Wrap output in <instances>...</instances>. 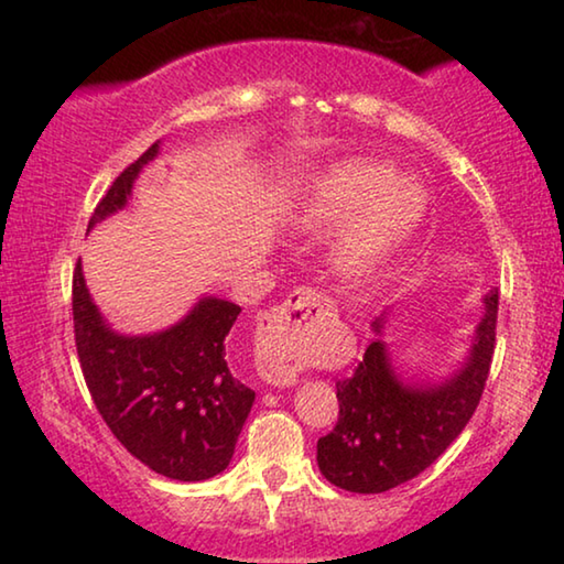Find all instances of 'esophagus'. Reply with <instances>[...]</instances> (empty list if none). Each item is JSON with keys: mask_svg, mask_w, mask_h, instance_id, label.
Wrapping results in <instances>:
<instances>
[{"mask_svg": "<svg viewBox=\"0 0 564 564\" xmlns=\"http://www.w3.org/2000/svg\"><path fill=\"white\" fill-rule=\"evenodd\" d=\"M333 318V301L316 289H295L289 299L265 311L256 330V366L265 383L295 386L311 343Z\"/></svg>", "mask_w": 564, "mask_h": 564, "instance_id": "obj_1", "label": "esophagus"}]
</instances>
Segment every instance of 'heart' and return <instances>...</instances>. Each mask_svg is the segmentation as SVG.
<instances>
[{"label": "heart", "instance_id": "obj_1", "mask_svg": "<svg viewBox=\"0 0 564 564\" xmlns=\"http://www.w3.org/2000/svg\"><path fill=\"white\" fill-rule=\"evenodd\" d=\"M427 204V188L413 176H398L393 164L346 159L313 181L293 226L316 238L348 226L338 243V269L348 279H368L403 251Z\"/></svg>", "mask_w": 564, "mask_h": 564}]
</instances>
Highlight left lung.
Listing matches in <instances>:
<instances>
[{
	"label": "left lung",
	"instance_id": "8db88e82",
	"mask_svg": "<svg viewBox=\"0 0 564 564\" xmlns=\"http://www.w3.org/2000/svg\"><path fill=\"white\" fill-rule=\"evenodd\" d=\"M498 299V289L485 295L470 356L443 383H403L386 343H370L352 376L336 383L338 423L318 441V467L328 482L348 492H386L447 451L480 403L495 352ZM373 328L380 333L383 318Z\"/></svg>",
	"mask_w": 564,
	"mask_h": 564
}]
</instances>
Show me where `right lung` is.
Instances as JSON below:
<instances>
[{"label": "right lung", "instance_id": "1", "mask_svg": "<svg viewBox=\"0 0 564 564\" xmlns=\"http://www.w3.org/2000/svg\"><path fill=\"white\" fill-rule=\"evenodd\" d=\"M147 149L113 181L89 228L127 206ZM74 340L94 405L113 437L151 470L181 482L208 480L234 457L256 393L228 368V330L241 305L208 295L154 336H119L94 305L82 261L72 281Z\"/></svg>", "mask_w": 564, "mask_h": 564}]
</instances>
